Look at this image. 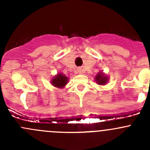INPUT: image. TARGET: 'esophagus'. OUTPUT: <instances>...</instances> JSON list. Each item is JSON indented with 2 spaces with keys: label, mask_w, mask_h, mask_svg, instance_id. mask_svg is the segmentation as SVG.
Returning a JSON list of instances; mask_svg holds the SVG:
<instances>
[{
  "label": "esophagus",
  "mask_w": 150,
  "mask_h": 150,
  "mask_svg": "<svg viewBox=\"0 0 150 150\" xmlns=\"http://www.w3.org/2000/svg\"><path fill=\"white\" fill-rule=\"evenodd\" d=\"M77 70H78V73H82V72H83V69H81V68H78V69H77Z\"/></svg>",
  "instance_id": "esophagus-1"
}]
</instances>
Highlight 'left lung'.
<instances>
[{"label": "left lung", "mask_w": 150, "mask_h": 150, "mask_svg": "<svg viewBox=\"0 0 150 150\" xmlns=\"http://www.w3.org/2000/svg\"><path fill=\"white\" fill-rule=\"evenodd\" d=\"M95 81L99 85H105L108 81V78L102 72H99L95 77Z\"/></svg>", "instance_id": "left-lung-1"}]
</instances>
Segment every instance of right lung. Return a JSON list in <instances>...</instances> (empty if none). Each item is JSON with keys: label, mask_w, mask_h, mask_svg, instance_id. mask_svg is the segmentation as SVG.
<instances>
[{"label": "right lung", "mask_w": 150, "mask_h": 150, "mask_svg": "<svg viewBox=\"0 0 150 150\" xmlns=\"http://www.w3.org/2000/svg\"><path fill=\"white\" fill-rule=\"evenodd\" d=\"M68 82V78L65 75H64L62 73L57 74L56 76H54V78L51 80V84L57 88H64L66 86V84Z\"/></svg>", "instance_id": "1"}]
</instances>
